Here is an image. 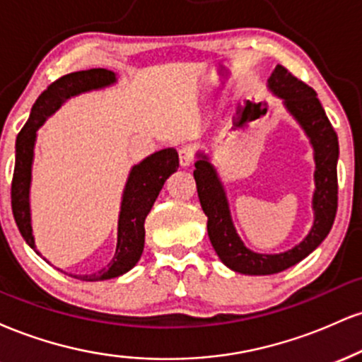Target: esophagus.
I'll return each mask as SVG.
<instances>
[{
	"instance_id": "esophagus-1",
	"label": "esophagus",
	"mask_w": 362,
	"mask_h": 362,
	"mask_svg": "<svg viewBox=\"0 0 362 362\" xmlns=\"http://www.w3.org/2000/svg\"><path fill=\"white\" fill-rule=\"evenodd\" d=\"M178 158H180V165L184 168L190 167L194 163V148L192 146H184L178 151Z\"/></svg>"
}]
</instances>
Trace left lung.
I'll return each mask as SVG.
<instances>
[{"mask_svg": "<svg viewBox=\"0 0 362 362\" xmlns=\"http://www.w3.org/2000/svg\"><path fill=\"white\" fill-rule=\"evenodd\" d=\"M267 88L281 98L284 109L300 124L313 148V224L300 243L281 253H259L245 247L231 219L230 202L218 170L204 151L195 155L194 178L202 211L207 216L211 245L228 269L245 276H269L296 265L327 238L337 213L339 139L317 93L279 64L269 76Z\"/></svg>", "mask_w": 362, "mask_h": 362, "instance_id": "obj_1", "label": "left lung"}]
</instances>
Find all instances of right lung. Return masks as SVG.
<instances>
[{
    "instance_id": "add662e5",
    "label": "right lung",
    "mask_w": 362,
    "mask_h": 362,
    "mask_svg": "<svg viewBox=\"0 0 362 362\" xmlns=\"http://www.w3.org/2000/svg\"><path fill=\"white\" fill-rule=\"evenodd\" d=\"M117 83V74L109 69L97 68L88 71L69 73L54 81L47 90L37 98L27 124L16 136L15 144V172L11 182V209L16 226L23 240L30 248L39 253L32 230L30 214V185H32V163H34V148L37 131L44 126L47 117L56 112L69 98L86 93V91L102 90ZM178 155L173 148H165L153 153L129 172L126 187L120 201L117 221V247L114 259L102 271L85 276H74L81 281H105L122 276L131 271L144 248V219L167 178L177 172ZM40 255V253H39Z\"/></svg>"
}]
</instances>
